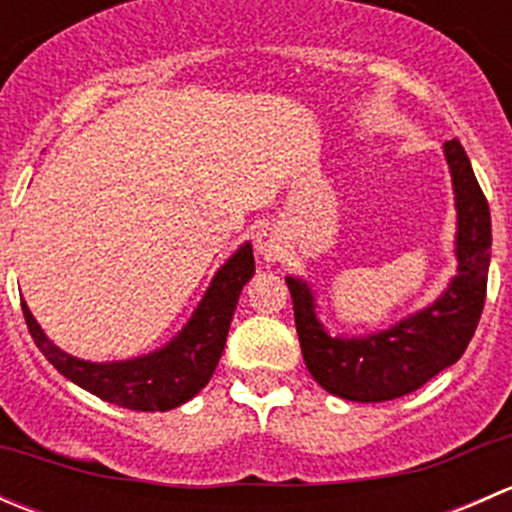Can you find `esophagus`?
<instances>
[{
  "label": "esophagus",
  "instance_id": "esophagus-1",
  "mask_svg": "<svg viewBox=\"0 0 512 512\" xmlns=\"http://www.w3.org/2000/svg\"><path fill=\"white\" fill-rule=\"evenodd\" d=\"M255 252L267 262H277L285 255V242L275 225H260L255 230Z\"/></svg>",
  "mask_w": 512,
  "mask_h": 512
}]
</instances>
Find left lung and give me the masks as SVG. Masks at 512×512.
<instances>
[{"mask_svg": "<svg viewBox=\"0 0 512 512\" xmlns=\"http://www.w3.org/2000/svg\"><path fill=\"white\" fill-rule=\"evenodd\" d=\"M456 193L458 275L421 312L369 337H329L307 282L287 277L304 364L322 389L347 401H391L456 364L476 334L490 265V210L461 141L443 146Z\"/></svg>", "mask_w": 512, "mask_h": 512, "instance_id": "obj_1", "label": "left lung"}]
</instances>
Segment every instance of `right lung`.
Wrapping results in <instances>:
<instances>
[{
  "label": "right lung",
  "instance_id": "1",
  "mask_svg": "<svg viewBox=\"0 0 512 512\" xmlns=\"http://www.w3.org/2000/svg\"><path fill=\"white\" fill-rule=\"evenodd\" d=\"M252 272H255V257H252V245L245 242L215 272L203 302L198 304L183 332L158 352L126 361L94 364V361L76 359V356L61 352L41 332L27 302H22V312L39 352L66 379L91 391L98 399L123 406V409L170 411L193 399L213 376L215 366L223 356L237 299Z\"/></svg>",
  "mask_w": 512,
  "mask_h": 512
}]
</instances>
